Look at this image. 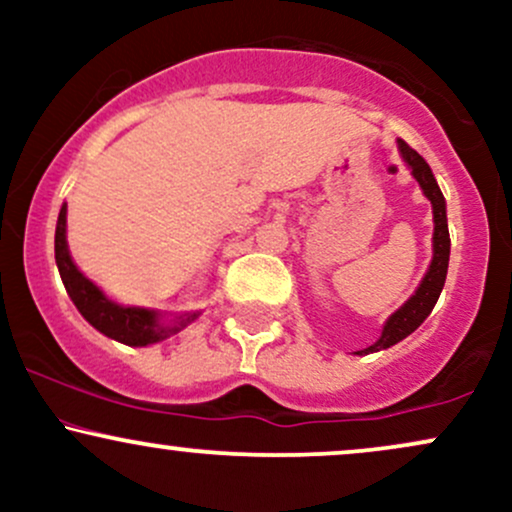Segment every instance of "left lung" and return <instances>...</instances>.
<instances>
[{"label":"left lung","instance_id":"left-lung-1","mask_svg":"<svg viewBox=\"0 0 512 512\" xmlns=\"http://www.w3.org/2000/svg\"><path fill=\"white\" fill-rule=\"evenodd\" d=\"M397 149H399V154H402L404 163L409 166L411 175H414L416 182L421 185V190H424V195L431 199V207H433V260H431V267H428V272L424 276V281H421L414 296H411L409 301L397 310V313H392L390 317H387L383 334H380L378 342L370 344L368 349L356 351L358 356H366V354H373V351L390 349V346L402 342L404 337H409V334L414 332L416 327H419L428 315H431L433 305H436L440 291H443V286H445V276H448L450 233H448V214H445L443 192H440L438 182H436V178H433L431 166H428L424 158L416 154V151L411 149L407 142L397 139Z\"/></svg>","mask_w":512,"mask_h":512}]
</instances>
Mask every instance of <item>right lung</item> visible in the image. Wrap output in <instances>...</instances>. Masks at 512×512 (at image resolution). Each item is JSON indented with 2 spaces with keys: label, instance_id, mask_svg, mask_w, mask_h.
I'll use <instances>...</instances> for the list:
<instances>
[{
  "label": "right lung",
  "instance_id": "1",
  "mask_svg": "<svg viewBox=\"0 0 512 512\" xmlns=\"http://www.w3.org/2000/svg\"><path fill=\"white\" fill-rule=\"evenodd\" d=\"M55 260L60 269L62 284L72 298L76 310L86 317L88 325L96 327L105 337L115 339L127 346H149L163 339L173 337L180 330H185L192 320H197L199 313H185L173 317V320H163L161 313L149 308H134V305H120L110 301L105 293L86 279L79 272L72 255L67 248V204H62L60 216H57V231H55Z\"/></svg>",
  "mask_w": 512,
  "mask_h": 512
}]
</instances>
